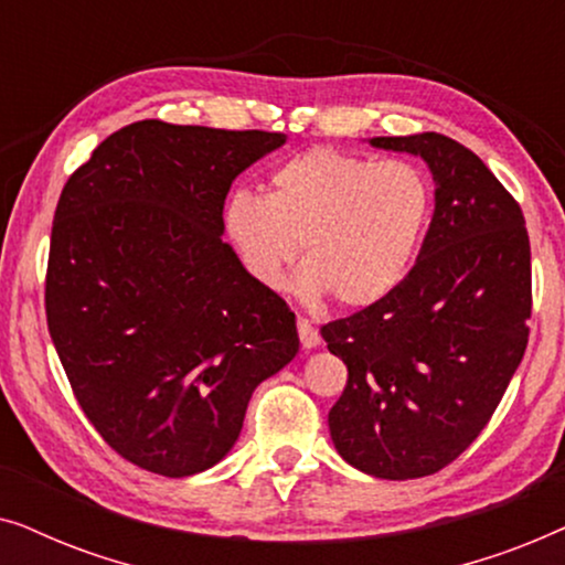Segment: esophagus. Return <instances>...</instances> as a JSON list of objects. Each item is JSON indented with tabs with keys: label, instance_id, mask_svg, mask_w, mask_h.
<instances>
[{
	"label": "esophagus",
	"instance_id": "esophagus-1",
	"mask_svg": "<svg viewBox=\"0 0 565 565\" xmlns=\"http://www.w3.org/2000/svg\"><path fill=\"white\" fill-rule=\"evenodd\" d=\"M298 337H300V344H303L306 350H313V347L321 342L319 329H316L313 321L306 319V316H298Z\"/></svg>",
	"mask_w": 565,
	"mask_h": 565
}]
</instances>
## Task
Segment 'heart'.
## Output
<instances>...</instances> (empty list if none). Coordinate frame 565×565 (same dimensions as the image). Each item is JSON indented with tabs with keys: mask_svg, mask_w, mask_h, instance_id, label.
Segmentation results:
<instances>
[{
	"mask_svg": "<svg viewBox=\"0 0 565 565\" xmlns=\"http://www.w3.org/2000/svg\"><path fill=\"white\" fill-rule=\"evenodd\" d=\"M429 211V180L412 161L311 149L269 174L267 198L234 192L223 228L246 273L265 288H282L300 242V288L362 308L404 280Z\"/></svg>",
	"mask_w": 565,
	"mask_h": 565,
	"instance_id": "obj_1",
	"label": "heart"
}]
</instances>
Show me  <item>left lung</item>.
<instances>
[{"label": "left lung", "instance_id": "obj_1", "mask_svg": "<svg viewBox=\"0 0 565 565\" xmlns=\"http://www.w3.org/2000/svg\"><path fill=\"white\" fill-rule=\"evenodd\" d=\"M370 143L427 161L435 215L396 290L321 327L347 365L329 429L350 466L406 481L466 452L520 367L532 313L530 236L520 203L462 143L443 134Z\"/></svg>", "mask_w": 565, "mask_h": 565}]
</instances>
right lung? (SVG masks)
<instances>
[{"label": "right lung", "instance_id": "1", "mask_svg": "<svg viewBox=\"0 0 565 565\" xmlns=\"http://www.w3.org/2000/svg\"><path fill=\"white\" fill-rule=\"evenodd\" d=\"M285 134L138 120L61 190L45 319L84 416L167 478L211 468L265 377L298 352L296 313L223 242L231 182Z\"/></svg>", "mask_w": 565, "mask_h": 565}]
</instances>
